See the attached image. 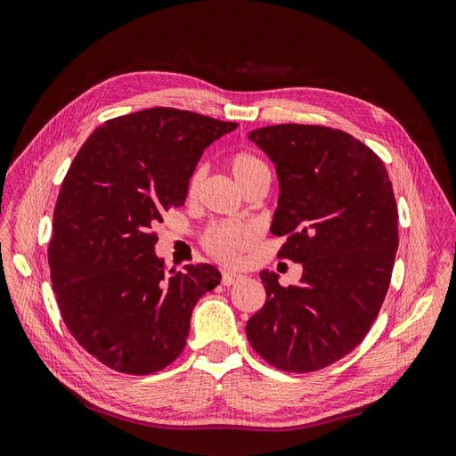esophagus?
I'll return each instance as SVG.
<instances>
[{
  "instance_id": "esophagus-1",
  "label": "esophagus",
  "mask_w": 456,
  "mask_h": 456,
  "mask_svg": "<svg viewBox=\"0 0 456 456\" xmlns=\"http://www.w3.org/2000/svg\"><path fill=\"white\" fill-rule=\"evenodd\" d=\"M239 280H242V273H239V272H224V275H222V283L225 287L236 283Z\"/></svg>"
}]
</instances>
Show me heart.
I'll return each instance as SVG.
<instances>
[{"label":"heart","instance_id":"obj_1","mask_svg":"<svg viewBox=\"0 0 456 456\" xmlns=\"http://www.w3.org/2000/svg\"><path fill=\"white\" fill-rule=\"evenodd\" d=\"M227 164H229L232 179L240 186V190L251 181L259 179V176L270 175L266 164L261 160V158L248 151H239L231 154ZM201 184H203V169L200 167L195 169L193 175L190 176L188 195L190 197L197 195ZM259 236H261V229L251 222H224V224H216L208 229L205 236V246L216 259L232 265V263H239L242 259V255L256 244Z\"/></svg>","mask_w":456,"mask_h":456}]
</instances>
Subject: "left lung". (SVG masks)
<instances>
[{
	"instance_id": "left-lung-1",
	"label": "left lung",
	"mask_w": 456,
	"mask_h": 456,
	"mask_svg": "<svg viewBox=\"0 0 456 456\" xmlns=\"http://www.w3.org/2000/svg\"><path fill=\"white\" fill-rule=\"evenodd\" d=\"M249 140L270 158L280 197L272 232L280 256L302 263L298 285L263 270L266 302L246 324L270 365L311 372L358 346L387 294L399 246V214L384 162L350 134L275 125Z\"/></svg>"
}]
</instances>
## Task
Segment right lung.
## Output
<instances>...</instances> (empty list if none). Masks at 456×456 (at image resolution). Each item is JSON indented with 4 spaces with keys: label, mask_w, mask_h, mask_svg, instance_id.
Returning <instances> with one entry per match:
<instances>
[{
    "label": "right lung",
    "mask_w": 456,
    "mask_h": 456,
    "mask_svg": "<svg viewBox=\"0 0 456 456\" xmlns=\"http://www.w3.org/2000/svg\"><path fill=\"white\" fill-rule=\"evenodd\" d=\"M236 126L151 108L110 118L76 154L55 203L48 261L69 331L101 363L151 374L184 350L191 311L222 273L212 265L167 270L152 229L184 205L203 151Z\"/></svg>",
    "instance_id": "obj_1"
}]
</instances>
